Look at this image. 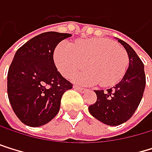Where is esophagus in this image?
Listing matches in <instances>:
<instances>
[{"label": "esophagus", "instance_id": "34e87169", "mask_svg": "<svg viewBox=\"0 0 152 152\" xmlns=\"http://www.w3.org/2000/svg\"><path fill=\"white\" fill-rule=\"evenodd\" d=\"M74 88H75V90H78V91H85V90H86V89L82 88V87H80V86H74Z\"/></svg>", "mask_w": 152, "mask_h": 152}]
</instances>
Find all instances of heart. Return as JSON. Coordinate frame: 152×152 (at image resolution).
Segmentation results:
<instances>
[{
    "label": "heart",
    "mask_w": 152,
    "mask_h": 152,
    "mask_svg": "<svg viewBox=\"0 0 152 152\" xmlns=\"http://www.w3.org/2000/svg\"><path fill=\"white\" fill-rule=\"evenodd\" d=\"M54 58L59 72L66 78L85 66L88 68L75 77L82 85L115 86L123 78L129 66L126 50L113 41L102 38L79 40L74 45L61 43Z\"/></svg>",
    "instance_id": "b5f03b06"
}]
</instances>
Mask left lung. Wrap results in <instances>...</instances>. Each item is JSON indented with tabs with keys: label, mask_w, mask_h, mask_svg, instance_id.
Wrapping results in <instances>:
<instances>
[{
	"label": "left lung",
	"mask_w": 152,
	"mask_h": 152,
	"mask_svg": "<svg viewBox=\"0 0 152 152\" xmlns=\"http://www.w3.org/2000/svg\"><path fill=\"white\" fill-rule=\"evenodd\" d=\"M118 42L128 53L129 68L115 86L107 91L95 90L96 101L88 107L94 118L109 126H118L132 117L141 101L146 85L142 61L129 45L120 39H118Z\"/></svg>",
	"instance_id": "left-lung-1"
}]
</instances>
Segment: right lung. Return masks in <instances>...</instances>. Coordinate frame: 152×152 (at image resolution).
Returning a JSON list of instances; mask_svg holds the SVG:
<instances>
[{
	"label": "right lung",
	"mask_w": 152,
	"mask_h": 152,
	"mask_svg": "<svg viewBox=\"0 0 152 152\" xmlns=\"http://www.w3.org/2000/svg\"><path fill=\"white\" fill-rule=\"evenodd\" d=\"M70 34L46 32L29 40L16 51L7 75L12 110L23 124L43 126L60 109L61 98L72 84L57 71L54 51Z\"/></svg>",
	"instance_id": "1"
}]
</instances>
